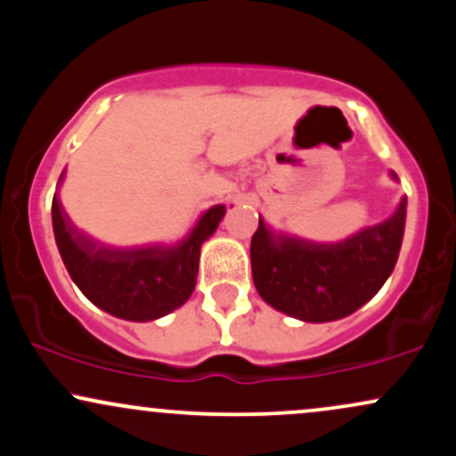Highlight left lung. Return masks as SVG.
Masks as SVG:
<instances>
[{
    "label": "left lung",
    "instance_id": "left-lung-1",
    "mask_svg": "<svg viewBox=\"0 0 456 456\" xmlns=\"http://www.w3.org/2000/svg\"><path fill=\"white\" fill-rule=\"evenodd\" d=\"M407 199L388 221L338 244L274 238L259 218L250 240L253 281L276 311L302 322L352 315L381 289L395 270L405 229Z\"/></svg>",
    "mask_w": 456,
    "mask_h": 456
}]
</instances>
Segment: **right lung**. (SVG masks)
<instances>
[{"mask_svg":"<svg viewBox=\"0 0 456 456\" xmlns=\"http://www.w3.org/2000/svg\"><path fill=\"white\" fill-rule=\"evenodd\" d=\"M61 180V177H60ZM53 233L68 274L87 300L130 322H151L175 311L191 297L197 282L201 244L216 232L224 206H214L174 248L113 250L87 240L72 227L57 195Z\"/></svg>","mask_w":456,"mask_h":456,"instance_id":"right-lung-1","label":"right lung"}]
</instances>
